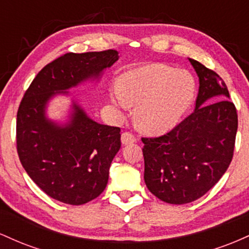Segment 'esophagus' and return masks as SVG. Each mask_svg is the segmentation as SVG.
Returning <instances> with one entry per match:
<instances>
[{
    "label": "esophagus",
    "mask_w": 249,
    "mask_h": 249,
    "mask_svg": "<svg viewBox=\"0 0 249 249\" xmlns=\"http://www.w3.org/2000/svg\"><path fill=\"white\" fill-rule=\"evenodd\" d=\"M137 141V138L134 137V134H132L131 132H123L122 133V142L124 145L127 144H132Z\"/></svg>",
    "instance_id": "34e87169"
}]
</instances>
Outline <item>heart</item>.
Returning a JSON list of instances; mask_svg holds the SVG:
<instances>
[{
  "instance_id": "b5f03b06",
  "label": "heart",
  "mask_w": 249,
  "mask_h": 249,
  "mask_svg": "<svg viewBox=\"0 0 249 249\" xmlns=\"http://www.w3.org/2000/svg\"><path fill=\"white\" fill-rule=\"evenodd\" d=\"M196 96L190 72L164 64H152L125 73L112 101L126 108L137 105L134 119L144 132L159 134L176 126Z\"/></svg>"
}]
</instances>
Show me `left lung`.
Masks as SVG:
<instances>
[{"instance_id":"8db88e82","label":"left lung","mask_w":249,"mask_h":249,"mask_svg":"<svg viewBox=\"0 0 249 249\" xmlns=\"http://www.w3.org/2000/svg\"><path fill=\"white\" fill-rule=\"evenodd\" d=\"M190 62L200 83L194 111L167 133L142 138L145 184L173 205L201 198L219 181L232 161L238 130L232 102L204 104L214 96L230 97L224 79L196 59Z\"/></svg>"}]
</instances>
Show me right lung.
Returning <instances> with one entry per match:
<instances>
[{"label":"right lung","mask_w":249,"mask_h":249,"mask_svg":"<svg viewBox=\"0 0 249 249\" xmlns=\"http://www.w3.org/2000/svg\"><path fill=\"white\" fill-rule=\"evenodd\" d=\"M118 59V51L68 53L37 73L19 103L16 148L33 181L51 198L83 205L105 190L111 161L121 148V128L102 125L73 104L72 121L57 126L44 116L47 102Z\"/></svg>","instance_id":"obj_1"}]
</instances>
